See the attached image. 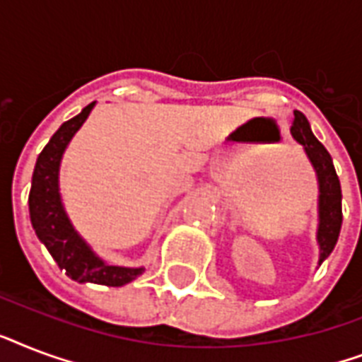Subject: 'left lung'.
Segmentation results:
<instances>
[{"instance_id":"8db88e82","label":"left lung","mask_w":362,"mask_h":362,"mask_svg":"<svg viewBox=\"0 0 362 362\" xmlns=\"http://www.w3.org/2000/svg\"><path fill=\"white\" fill-rule=\"evenodd\" d=\"M291 133L295 141L300 142L308 153L310 161L314 165L320 180V229H317V242H320V261H325L337 246L340 227H342V187L338 180L337 170L332 165L331 153L314 136L306 116L300 110H295Z\"/></svg>"}]
</instances>
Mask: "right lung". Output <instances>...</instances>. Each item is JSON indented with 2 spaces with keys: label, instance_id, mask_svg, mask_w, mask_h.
<instances>
[{
  "label": "right lung",
  "instance_id": "right-lung-1",
  "mask_svg": "<svg viewBox=\"0 0 362 362\" xmlns=\"http://www.w3.org/2000/svg\"><path fill=\"white\" fill-rule=\"evenodd\" d=\"M92 109L93 103H90L81 115L64 122L39 153L33 178H31L30 199H28L30 218L39 240L47 246L54 261L58 263L59 269L65 270V274L69 278L76 281H92L101 286L120 287L135 280L136 276H141L142 269L112 267L95 257L92 250L86 246V242L76 235L71 221L67 220L58 192V170L62 153L67 142L71 141V136L75 135L88 115L92 112Z\"/></svg>",
  "mask_w": 362,
  "mask_h": 362
}]
</instances>
